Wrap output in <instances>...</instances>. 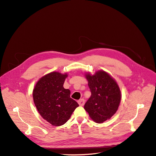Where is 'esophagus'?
<instances>
[{
    "label": "esophagus",
    "mask_w": 156,
    "mask_h": 156,
    "mask_svg": "<svg viewBox=\"0 0 156 156\" xmlns=\"http://www.w3.org/2000/svg\"><path fill=\"white\" fill-rule=\"evenodd\" d=\"M77 102H78V104H79V105L82 106V105H84V104H85V101H84V99H79V100L77 101Z\"/></svg>",
    "instance_id": "obj_1"
}]
</instances>
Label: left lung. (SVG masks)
Instances as JSON below:
<instances>
[{"instance_id":"1","label":"left lung","mask_w":156,"mask_h":156,"mask_svg":"<svg viewBox=\"0 0 156 156\" xmlns=\"http://www.w3.org/2000/svg\"><path fill=\"white\" fill-rule=\"evenodd\" d=\"M86 76L91 96L85 104L84 109L95 122H104L117 111L121 99V90L115 80L105 71Z\"/></svg>"}]
</instances>
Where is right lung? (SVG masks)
<instances>
[{"mask_svg": "<svg viewBox=\"0 0 156 156\" xmlns=\"http://www.w3.org/2000/svg\"><path fill=\"white\" fill-rule=\"evenodd\" d=\"M67 74L53 72L42 77L33 90V99L41 115L52 126L64 124L74 110L77 102L70 98V91L63 85Z\"/></svg>", "mask_w": 156, "mask_h": 156, "instance_id": "1", "label": "right lung"}]
</instances>
